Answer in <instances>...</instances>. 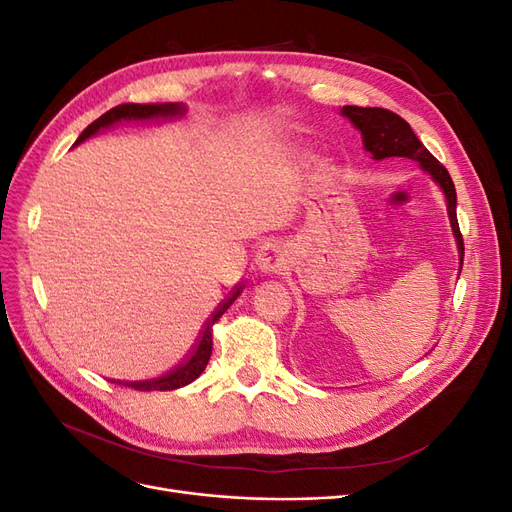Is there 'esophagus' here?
I'll list each match as a JSON object with an SVG mask.
<instances>
[{
	"instance_id": "esophagus-1",
	"label": "esophagus",
	"mask_w": 512,
	"mask_h": 512,
	"mask_svg": "<svg viewBox=\"0 0 512 512\" xmlns=\"http://www.w3.org/2000/svg\"><path fill=\"white\" fill-rule=\"evenodd\" d=\"M256 265H258V269H260L262 273H280V271H284L286 258H284L282 247L275 245V243H267V245L260 250Z\"/></svg>"
}]
</instances>
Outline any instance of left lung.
Returning a JSON list of instances; mask_svg holds the SVG:
<instances>
[{
	"mask_svg": "<svg viewBox=\"0 0 512 512\" xmlns=\"http://www.w3.org/2000/svg\"><path fill=\"white\" fill-rule=\"evenodd\" d=\"M342 115L352 121L356 130H361L363 145L371 153L374 160L384 158H410L421 164L423 170L433 177L444 196H446V207H448V218H451L453 235L457 239V250L463 265V237L457 222V192L451 175L448 170L431 156L425 149V145L418 141L416 134L412 132L410 123L401 119L397 113L386 111V108H369V106H344Z\"/></svg>",
	"mask_w": 512,
	"mask_h": 512,
	"instance_id": "obj_1",
	"label": "left lung"
}]
</instances>
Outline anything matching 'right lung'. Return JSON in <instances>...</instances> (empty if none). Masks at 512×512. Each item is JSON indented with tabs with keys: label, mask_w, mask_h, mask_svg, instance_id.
Here are the masks:
<instances>
[{
	"label": "right lung",
	"mask_w": 512,
	"mask_h": 512,
	"mask_svg": "<svg viewBox=\"0 0 512 512\" xmlns=\"http://www.w3.org/2000/svg\"><path fill=\"white\" fill-rule=\"evenodd\" d=\"M185 108L183 104H119L111 111H106L102 117H98L94 123H89V126L83 130V134L76 138L74 145L83 143L85 138L94 136L96 132L104 130V128H111L113 123L119 121H147V119H158V117H177L183 115ZM243 292V286L237 284L235 290H232L228 297L218 305V309L211 314V318L205 322L203 333H200L196 346L192 348V352L185 356V361L181 365H177L173 371H168V374L160 376V378H153V380H145V382H119L123 386H132L136 391H175L181 389V386L194 382L200 374H203L207 363H209V356H211V348H213V324L220 320V316L226 312V309L235 303V299Z\"/></svg>",
	"instance_id": "add662e5"
}]
</instances>
